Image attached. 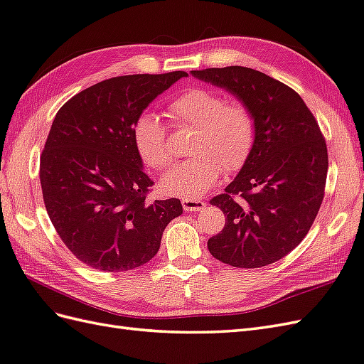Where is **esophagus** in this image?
<instances>
[{
  "label": "esophagus",
  "instance_id": "esophagus-1",
  "mask_svg": "<svg viewBox=\"0 0 364 364\" xmlns=\"http://www.w3.org/2000/svg\"><path fill=\"white\" fill-rule=\"evenodd\" d=\"M181 203H183V209L186 212H200L204 209V206H206V203L197 198H183Z\"/></svg>",
  "mask_w": 364,
  "mask_h": 364
}]
</instances>
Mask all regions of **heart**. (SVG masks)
<instances>
[{"mask_svg": "<svg viewBox=\"0 0 364 364\" xmlns=\"http://www.w3.org/2000/svg\"><path fill=\"white\" fill-rule=\"evenodd\" d=\"M167 115L178 127H193L189 160L176 164L160 181L167 195L197 198L215 186L220 175L245 166L255 144V119L243 102H228L221 93L193 87L176 97ZM138 155L152 169L169 167L173 156L167 143V130L154 112H144L132 126Z\"/></svg>", "mask_w": 364, "mask_h": 364, "instance_id": "b5f03b06", "label": "heart"}]
</instances>
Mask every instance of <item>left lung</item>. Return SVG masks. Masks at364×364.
I'll return each instance as SVG.
<instances>
[{
  "mask_svg": "<svg viewBox=\"0 0 364 364\" xmlns=\"http://www.w3.org/2000/svg\"><path fill=\"white\" fill-rule=\"evenodd\" d=\"M252 112L255 144L225 193L210 200L226 225L208 241L212 257L234 267H262L294 250L320 210L328 147L298 93L263 72L229 66L192 70Z\"/></svg>",
  "mask_w": 364,
  "mask_h": 364,
  "instance_id": "8db88e82",
  "label": "left lung"
}]
</instances>
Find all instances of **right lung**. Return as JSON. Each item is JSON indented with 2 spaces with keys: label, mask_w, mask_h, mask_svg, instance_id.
I'll return each mask as SVG.
<instances>
[{
  "label": "right lung",
  "mask_w": 364,
  "mask_h": 364,
  "mask_svg": "<svg viewBox=\"0 0 364 364\" xmlns=\"http://www.w3.org/2000/svg\"><path fill=\"white\" fill-rule=\"evenodd\" d=\"M188 73L124 75L72 97L55 117L40 160L46 210L80 262L102 272L151 262L178 198L146 200L154 181L143 171L132 126L151 102Z\"/></svg>",
  "instance_id": "right-lung-1"
}]
</instances>
